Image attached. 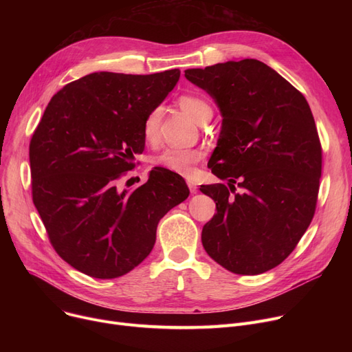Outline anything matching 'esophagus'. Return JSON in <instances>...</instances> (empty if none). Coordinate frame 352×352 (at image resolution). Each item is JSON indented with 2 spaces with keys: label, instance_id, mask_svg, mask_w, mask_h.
<instances>
[{
  "label": "esophagus",
  "instance_id": "esophagus-1",
  "mask_svg": "<svg viewBox=\"0 0 352 352\" xmlns=\"http://www.w3.org/2000/svg\"><path fill=\"white\" fill-rule=\"evenodd\" d=\"M187 186H188V188H190V192L191 194H197V191H198V187H197V184L195 182H192V181H187Z\"/></svg>",
  "mask_w": 352,
  "mask_h": 352
}]
</instances>
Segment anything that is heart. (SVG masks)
Returning a JSON list of instances; mask_svg holds the SVG:
<instances>
[{
    "instance_id": "heart-1",
    "label": "heart",
    "mask_w": 352,
    "mask_h": 352,
    "mask_svg": "<svg viewBox=\"0 0 352 352\" xmlns=\"http://www.w3.org/2000/svg\"><path fill=\"white\" fill-rule=\"evenodd\" d=\"M179 105L186 113L198 124H206L212 117L211 104L201 96L186 94L179 97ZM160 120L161 108H153L142 122V137L145 142L155 144L160 138ZM204 158V153L198 148H165L155 158L154 164L164 170L190 177L194 173V166Z\"/></svg>"
}]
</instances>
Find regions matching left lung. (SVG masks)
<instances>
[{"instance_id":"1","label":"left lung","mask_w":352,"mask_h":352,"mask_svg":"<svg viewBox=\"0 0 352 352\" xmlns=\"http://www.w3.org/2000/svg\"><path fill=\"white\" fill-rule=\"evenodd\" d=\"M186 78L223 116L208 166L230 187L199 188L217 206L202 245L234 274H263L294 251L316 212L322 150L311 108L278 72L252 58L186 69Z\"/></svg>"}]
</instances>
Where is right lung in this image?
<instances>
[{"label": "right lung", "instance_id": "add662e5", "mask_svg": "<svg viewBox=\"0 0 352 352\" xmlns=\"http://www.w3.org/2000/svg\"><path fill=\"white\" fill-rule=\"evenodd\" d=\"M179 74H88L51 98L34 131V206L54 250L89 276L117 278L141 264L160 219L190 194L182 177L164 168H154L134 191L118 188L144 151L145 116Z\"/></svg>", "mask_w": 352, "mask_h": 352}]
</instances>
